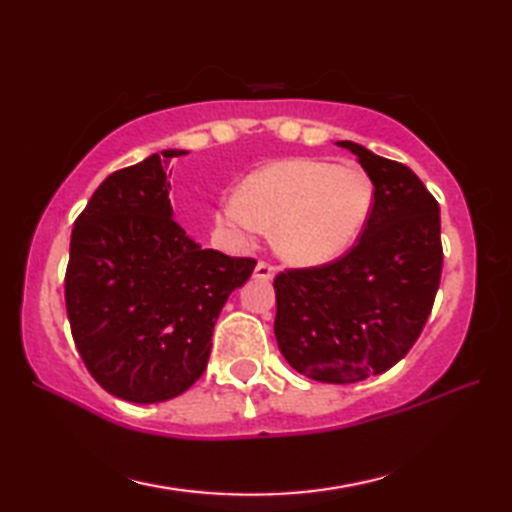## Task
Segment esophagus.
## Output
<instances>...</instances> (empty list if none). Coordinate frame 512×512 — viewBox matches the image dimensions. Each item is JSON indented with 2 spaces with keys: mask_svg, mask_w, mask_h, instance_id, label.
<instances>
[{
  "mask_svg": "<svg viewBox=\"0 0 512 512\" xmlns=\"http://www.w3.org/2000/svg\"><path fill=\"white\" fill-rule=\"evenodd\" d=\"M275 266L273 264H268V262H259L257 266H255V277L257 279H264V281H268V279H273L275 277Z\"/></svg>",
  "mask_w": 512,
  "mask_h": 512,
  "instance_id": "34e87169",
  "label": "esophagus"
}]
</instances>
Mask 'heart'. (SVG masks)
I'll list each match as a JSON object with an SVG mask.
<instances>
[{"label":"heart","mask_w":512,"mask_h":512,"mask_svg":"<svg viewBox=\"0 0 512 512\" xmlns=\"http://www.w3.org/2000/svg\"><path fill=\"white\" fill-rule=\"evenodd\" d=\"M372 204V180L361 167L290 158L250 173L242 193L220 200L217 222L235 235L275 228V246L288 262L319 266L352 248Z\"/></svg>","instance_id":"heart-1"}]
</instances>
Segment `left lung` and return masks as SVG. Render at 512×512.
<instances>
[{"mask_svg": "<svg viewBox=\"0 0 512 512\" xmlns=\"http://www.w3.org/2000/svg\"><path fill=\"white\" fill-rule=\"evenodd\" d=\"M374 184L363 235L345 255L275 277V336L292 369L347 385L383 374L427 323L442 275L440 206L407 165L341 140Z\"/></svg>", "mask_w": 512, "mask_h": 512, "instance_id": "obj_1", "label": "left lung"}]
</instances>
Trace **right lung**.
Wrapping results in <instances>:
<instances>
[{
    "instance_id": "1",
    "label": "right lung",
    "mask_w": 512,
    "mask_h": 512,
    "mask_svg": "<svg viewBox=\"0 0 512 512\" xmlns=\"http://www.w3.org/2000/svg\"><path fill=\"white\" fill-rule=\"evenodd\" d=\"M167 149L107 176L76 217L65 308L76 350L105 391L138 405L198 380L228 295L255 259L202 248L173 220Z\"/></svg>"
}]
</instances>
